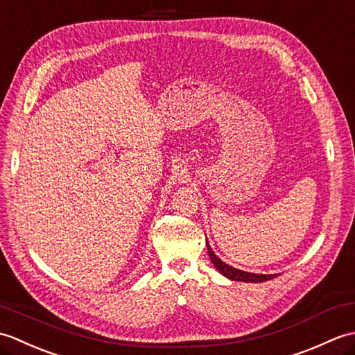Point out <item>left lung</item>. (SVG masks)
<instances>
[{"mask_svg":"<svg viewBox=\"0 0 355 355\" xmlns=\"http://www.w3.org/2000/svg\"><path fill=\"white\" fill-rule=\"evenodd\" d=\"M207 245V253L210 256V261L215 266V268L220 271V273L225 277L232 279V281H241V282H266L270 281V279L276 277V275H256V273H248V271H243V270H238V268H233L230 267L229 263L223 262L218 256L214 253L212 247L209 245V243H206Z\"/></svg>","mask_w":355,"mask_h":355,"instance_id":"left-lung-1","label":"left lung"}]
</instances>
